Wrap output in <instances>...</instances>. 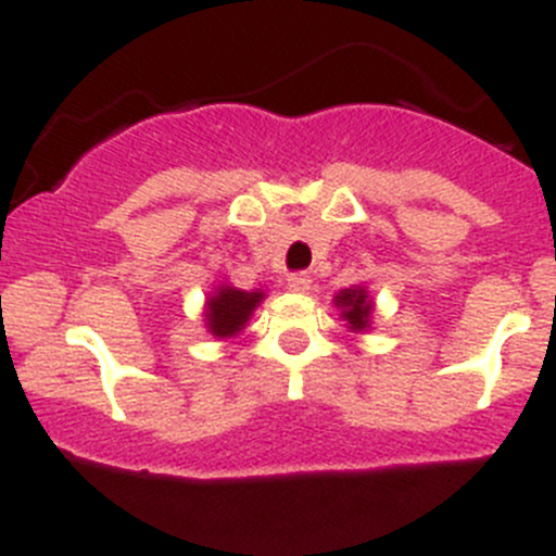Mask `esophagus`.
Instances as JSON below:
<instances>
[{
  "label": "esophagus",
  "instance_id": "obj_1",
  "mask_svg": "<svg viewBox=\"0 0 556 556\" xmlns=\"http://www.w3.org/2000/svg\"><path fill=\"white\" fill-rule=\"evenodd\" d=\"M313 278L307 276V273H291L289 278H286V286H289L291 291H300V294H305L307 289H311Z\"/></svg>",
  "mask_w": 556,
  "mask_h": 556
}]
</instances>
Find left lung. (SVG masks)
Masks as SVG:
<instances>
[{"label": "left lung", "mask_w": 556, "mask_h": 556, "mask_svg": "<svg viewBox=\"0 0 556 556\" xmlns=\"http://www.w3.org/2000/svg\"><path fill=\"white\" fill-rule=\"evenodd\" d=\"M334 305L340 307V316H343V321H349L351 332H365V329L370 327L372 300L367 296V291L362 289V286L340 291V294L334 296Z\"/></svg>", "instance_id": "8db88e82"}]
</instances>
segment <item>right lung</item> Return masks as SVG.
<instances>
[{
  "label": "right lung",
  "instance_id": "right-lung-1",
  "mask_svg": "<svg viewBox=\"0 0 556 556\" xmlns=\"http://www.w3.org/2000/svg\"><path fill=\"white\" fill-rule=\"evenodd\" d=\"M262 300H265V291L262 289L243 291L227 283L218 286V289L207 296V307H205L207 332H213L216 338H235L238 332H243L251 313L260 307Z\"/></svg>",
  "mask_w": 556,
  "mask_h": 556
}]
</instances>
